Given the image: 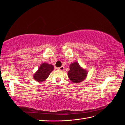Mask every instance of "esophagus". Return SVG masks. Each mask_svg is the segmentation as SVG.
Here are the masks:
<instances>
[{"instance_id":"1","label":"esophagus","mask_w":125,"mask_h":125,"mask_svg":"<svg viewBox=\"0 0 125 125\" xmlns=\"http://www.w3.org/2000/svg\"><path fill=\"white\" fill-rule=\"evenodd\" d=\"M57 69H58V70H61V71H63V70H64V67H63V66H62V67H61L58 68Z\"/></svg>"}]
</instances>
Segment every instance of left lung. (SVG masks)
I'll return each instance as SVG.
<instances>
[{
	"instance_id": "1",
	"label": "left lung",
	"mask_w": 125,
	"mask_h": 125,
	"mask_svg": "<svg viewBox=\"0 0 125 125\" xmlns=\"http://www.w3.org/2000/svg\"><path fill=\"white\" fill-rule=\"evenodd\" d=\"M69 67L70 70L68 73V77L73 83H80L85 79L87 75V71L81 67L78 62L71 63Z\"/></svg>"
}]
</instances>
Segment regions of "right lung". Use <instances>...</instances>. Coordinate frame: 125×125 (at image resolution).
Masks as SVG:
<instances>
[{
    "mask_svg": "<svg viewBox=\"0 0 125 125\" xmlns=\"http://www.w3.org/2000/svg\"><path fill=\"white\" fill-rule=\"evenodd\" d=\"M54 69V66L52 64H49L47 63H42L38 71L34 74V79L37 82H43L48 77Z\"/></svg>",
    "mask_w": 125,
    "mask_h": 125,
    "instance_id": "obj_1",
    "label": "right lung"
}]
</instances>
